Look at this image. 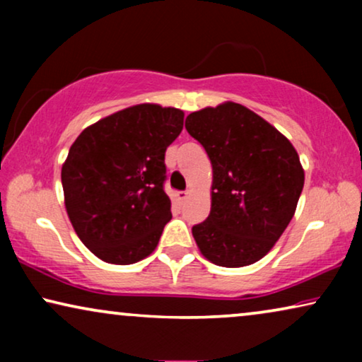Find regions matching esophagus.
Segmentation results:
<instances>
[{
	"label": "esophagus",
	"instance_id": "esophagus-1",
	"mask_svg": "<svg viewBox=\"0 0 362 362\" xmlns=\"http://www.w3.org/2000/svg\"><path fill=\"white\" fill-rule=\"evenodd\" d=\"M175 197H176V201L185 202V201L187 199V192H186V191H180V192H176Z\"/></svg>",
	"mask_w": 362,
	"mask_h": 362
}]
</instances>
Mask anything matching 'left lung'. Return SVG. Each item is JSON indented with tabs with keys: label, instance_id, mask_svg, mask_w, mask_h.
Masks as SVG:
<instances>
[{
	"label": "left lung",
	"instance_id": "obj_1",
	"mask_svg": "<svg viewBox=\"0 0 362 362\" xmlns=\"http://www.w3.org/2000/svg\"><path fill=\"white\" fill-rule=\"evenodd\" d=\"M212 165L211 212L192 227L201 254L219 267H247L275 245L296 211L305 171L288 138L235 102L186 118Z\"/></svg>",
	"mask_w": 362,
	"mask_h": 362
}]
</instances>
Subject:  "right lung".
Wrapping results in <instances>:
<instances>
[{
  "label": "right lung",
  "instance_id": "1",
  "mask_svg": "<svg viewBox=\"0 0 362 362\" xmlns=\"http://www.w3.org/2000/svg\"><path fill=\"white\" fill-rule=\"evenodd\" d=\"M182 122L180 108L140 103L72 143L61 171L64 204L78 239L100 260L130 265L156 249L171 219L165 153Z\"/></svg>",
  "mask_w": 362,
  "mask_h": 362
}]
</instances>
